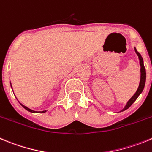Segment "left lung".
<instances>
[{"mask_svg": "<svg viewBox=\"0 0 152 152\" xmlns=\"http://www.w3.org/2000/svg\"><path fill=\"white\" fill-rule=\"evenodd\" d=\"M135 51H136V54L138 55V56H139V59H140V66H141V78H140V86H139V87H138V90L136 92V93H135L134 95H133V96L132 97L131 99H130L129 101H128L127 104L126 105V106H125V108H124L122 111H124V110L127 109V108H130V106H131L132 104L136 100V99L138 98V96H140V93L142 92L143 89H144V87H145V78H146V73H145V66H144V64H143V59H142V57L141 54L140 53L138 52L137 50H136V49L135 48Z\"/></svg>", "mask_w": 152, "mask_h": 152, "instance_id": "1", "label": "left lung"}]
</instances>
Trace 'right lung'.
Wrapping results in <instances>:
<instances>
[{
	"instance_id": "add662e5",
	"label": "right lung",
	"mask_w": 152,
	"mask_h": 152,
	"mask_svg": "<svg viewBox=\"0 0 152 152\" xmlns=\"http://www.w3.org/2000/svg\"><path fill=\"white\" fill-rule=\"evenodd\" d=\"M21 105H22V104H21ZM22 106L23 107V108H24L25 109L27 110V111H30V112H33V113H39V112H40V113H44V112H45V111H33V110L30 109V108H27V107L25 106V105H22Z\"/></svg>"
}]
</instances>
